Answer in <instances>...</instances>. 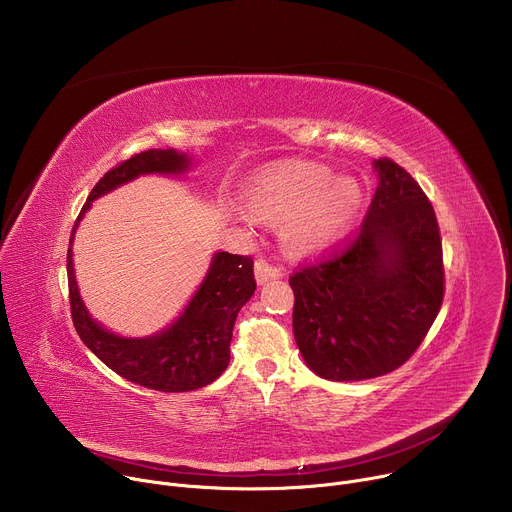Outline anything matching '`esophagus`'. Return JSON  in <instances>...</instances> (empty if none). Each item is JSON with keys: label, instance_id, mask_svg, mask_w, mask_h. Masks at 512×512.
<instances>
[{"label": "esophagus", "instance_id": "esophagus-1", "mask_svg": "<svg viewBox=\"0 0 512 512\" xmlns=\"http://www.w3.org/2000/svg\"><path fill=\"white\" fill-rule=\"evenodd\" d=\"M279 277H283V273H281L279 267H273V265H269V263L263 261V259L255 263V279H257L259 285H263V283H267V281H271V279H279Z\"/></svg>", "mask_w": 512, "mask_h": 512}]
</instances>
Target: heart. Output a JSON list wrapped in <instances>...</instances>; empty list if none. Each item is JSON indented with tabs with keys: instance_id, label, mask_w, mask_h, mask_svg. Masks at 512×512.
<instances>
[{
	"instance_id": "1",
	"label": "heart",
	"mask_w": 512,
	"mask_h": 512,
	"mask_svg": "<svg viewBox=\"0 0 512 512\" xmlns=\"http://www.w3.org/2000/svg\"><path fill=\"white\" fill-rule=\"evenodd\" d=\"M245 208L279 223L287 251L314 255L330 249L356 223L362 186L352 176H332L320 164L285 162L261 168L243 186ZM247 221V214L241 212Z\"/></svg>"
}]
</instances>
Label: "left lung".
<instances>
[{"label": "left lung", "instance_id": "8db88e82", "mask_svg": "<svg viewBox=\"0 0 512 512\" xmlns=\"http://www.w3.org/2000/svg\"><path fill=\"white\" fill-rule=\"evenodd\" d=\"M373 168L379 186L352 245L289 277L298 348L310 371L328 381L399 369L444 300L433 206L395 162L375 160Z\"/></svg>", "mask_w": 512, "mask_h": 512}]
</instances>
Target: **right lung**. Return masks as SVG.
<instances>
[{"mask_svg": "<svg viewBox=\"0 0 512 512\" xmlns=\"http://www.w3.org/2000/svg\"><path fill=\"white\" fill-rule=\"evenodd\" d=\"M192 168V158L174 148L148 150L109 170L91 190L75 227H72L66 271L72 322L81 340L119 377L164 393H184L210 385L223 375L231 360V338L239 310L255 294L251 257L218 251L208 271L180 316L156 334L131 338L115 334L87 310L72 259V243L93 200L133 182L139 176H182Z\"/></svg>", "mask_w": 512, "mask_h": 512, "instance_id": "1", "label": "right lung"}]
</instances>
